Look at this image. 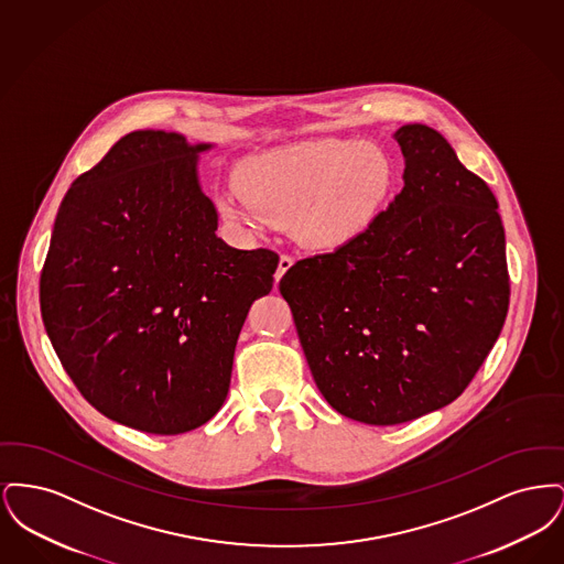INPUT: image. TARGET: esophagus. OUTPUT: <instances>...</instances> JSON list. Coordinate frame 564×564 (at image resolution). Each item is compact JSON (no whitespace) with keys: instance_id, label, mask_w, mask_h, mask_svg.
I'll return each instance as SVG.
<instances>
[{"instance_id":"34e87169","label":"esophagus","mask_w":564,"mask_h":564,"mask_svg":"<svg viewBox=\"0 0 564 564\" xmlns=\"http://www.w3.org/2000/svg\"><path fill=\"white\" fill-rule=\"evenodd\" d=\"M292 264H294V260L283 253V256L279 258V269H276V274H274V281H279L288 270L292 269Z\"/></svg>"}]
</instances>
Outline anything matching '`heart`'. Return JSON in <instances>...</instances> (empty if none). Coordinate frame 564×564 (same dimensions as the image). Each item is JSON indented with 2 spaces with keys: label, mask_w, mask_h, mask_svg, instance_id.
Instances as JSON below:
<instances>
[{
  "label": "heart",
  "mask_w": 564,
  "mask_h": 564,
  "mask_svg": "<svg viewBox=\"0 0 564 564\" xmlns=\"http://www.w3.org/2000/svg\"><path fill=\"white\" fill-rule=\"evenodd\" d=\"M395 184L391 159L357 139H311L269 150L242 164L217 205L242 232L292 226L311 249H343L366 237Z\"/></svg>",
  "instance_id": "1"
}]
</instances>
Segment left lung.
<instances>
[{"label": "left lung", "mask_w": 564, "mask_h": 564, "mask_svg": "<svg viewBox=\"0 0 564 564\" xmlns=\"http://www.w3.org/2000/svg\"><path fill=\"white\" fill-rule=\"evenodd\" d=\"M403 189L359 241L304 258L279 283L325 402L400 425L465 391L510 304L495 194L427 124L395 133Z\"/></svg>", "instance_id": "1"}]
</instances>
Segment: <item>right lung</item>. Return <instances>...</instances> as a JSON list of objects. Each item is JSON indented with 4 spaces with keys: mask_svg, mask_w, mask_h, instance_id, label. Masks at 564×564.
Masks as SVG:
<instances>
[{
    "mask_svg": "<svg viewBox=\"0 0 564 564\" xmlns=\"http://www.w3.org/2000/svg\"><path fill=\"white\" fill-rule=\"evenodd\" d=\"M214 143L124 134L67 189L40 279L46 334L86 402L156 435L205 425L228 395L253 300L279 256L221 241L198 156Z\"/></svg>",
    "mask_w": 564,
    "mask_h": 564,
    "instance_id": "right-lung-1",
    "label": "right lung"
}]
</instances>
